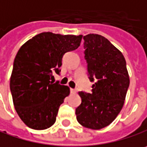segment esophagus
Listing matches in <instances>:
<instances>
[{
    "label": "esophagus",
    "mask_w": 147,
    "mask_h": 147,
    "mask_svg": "<svg viewBox=\"0 0 147 147\" xmlns=\"http://www.w3.org/2000/svg\"><path fill=\"white\" fill-rule=\"evenodd\" d=\"M71 93H72V94H75V93H76V89H73V88H71Z\"/></svg>",
    "instance_id": "34e87169"
}]
</instances>
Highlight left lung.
Instances as JSON below:
<instances>
[{
	"mask_svg": "<svg viewBox=\"0 0 147 147\" xmlns=\"http://www.w3.org/2000/svg\"><path fill=\"white\" fill-rule=\"evenodd\" d=\"M85 59L92 93L79 91L82 103L76 109L77 121L100 130L109 125L123 107L130 78L122 53L97 34L84 36Z\"/></svg>",
	"mask_w": 147,
	"mask_h": 147,
	"instance_id": "8db88e82",
	"label": "left lung"
}]
</instances>
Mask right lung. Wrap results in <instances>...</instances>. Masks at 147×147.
I'll use <instances>...</instances> for the list:
<instances>
[{"mask_svg": "<svg viewBox=\"0 0 147 147\" xmlns=\"http://www.w3.org/2000/svg\"><path fill=\"white\" fill-rule=\"evenodd\" d=\"M82 36L42 32L27 40L15 57L10 80L13 104L31 129L45 130L56 122L60 106L70 88L50 81L60 74L65 52L77 49Z\"/></svg>", "mask_w": 147, "mask_h": 147, "instance_id": "add662e5", "label": "right lung"}]
</instances>
